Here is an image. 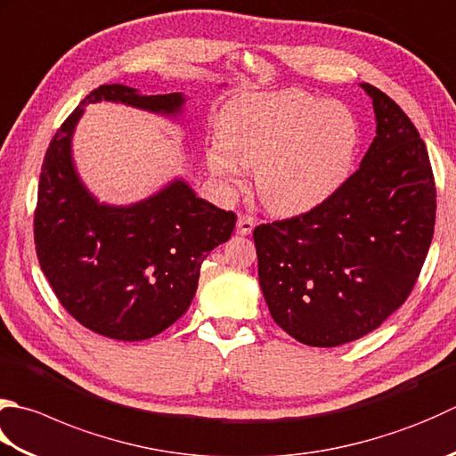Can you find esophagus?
<instances>
[{"label":"esophagus","mask_w":456,"mask_h":456,"mask_svg":"<svg viewBox=\"0 0 456 456\" xmlns=\"http://www.w3.org/2000/svg\"><path fill=\"white\" fill-rule=\"evenodd\" d=\"M255 229V219L247 216H239L237 219V233L239 235H251Z\"/></svg>","instance_id":"obj_1"}]
</instances>
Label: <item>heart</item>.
Wrapping results in <instances>:
<instances>
[{
	"label": "heart",
	"instance_id": "1",
	"mask_svg": "<svg viewBox=\"0 0 456 456\" xmlns=\"http://www.w3.org/2000/svg\"><path fill=\"white\" fill-rule=\"evenodd\" d=\"M216 134L219 144L205 151L211 175L237 193L243 167H255L258 198L276 216H298L332 198L360 148L350 106L300 88L233 98L221 109Z\"/></svg>",
	"mask_w": 456,
	"mask_h": 456
}]
</instances>
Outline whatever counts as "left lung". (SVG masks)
Listing matches in <instances>:
<instances>
[{
    "label": "left lung",
    "mask_w": 456,
    "mask_h": 456,
    "mask_svg": "<svg viewBox=\"0 0 456 456\" xmlns=\"http://www.w3.org/2000/svg\"><path fill=\"white\" fill-rule=\"evenodd\" d=\"M376 138L360 169L305 216L255 227L258 282L294 340L334 347L373 332L403 305L429 251L436 193L425 142L370 83Z\"/></svg>",
    "instance_id": "8db88e82"
}]
</instances>
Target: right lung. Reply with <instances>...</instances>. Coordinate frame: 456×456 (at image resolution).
Returning a JSON list of instances; mask_svg holds the SVG:
<instances>
[{"instance_id":"obj_1","label":"right lung","mask_w":456,"mask_h":456,"mask_svg":"<svg viewBox=\"0 0 456 456\" xmlns=\"http://www.w3.org/2000/svg\"><path fill=\"white\" fill-rule=\"evenodd\" d=\"M102 101L182 120L187 96L142 94L126 85H102L88 94L45 154L35 247L41 271L69 314L101 336L138 342L185 314L201 263L229 240L237 217L198 198L183 177L134 203L98 200L78 175L73 136L86 106Z\"/></svg>"}]
</instances>
